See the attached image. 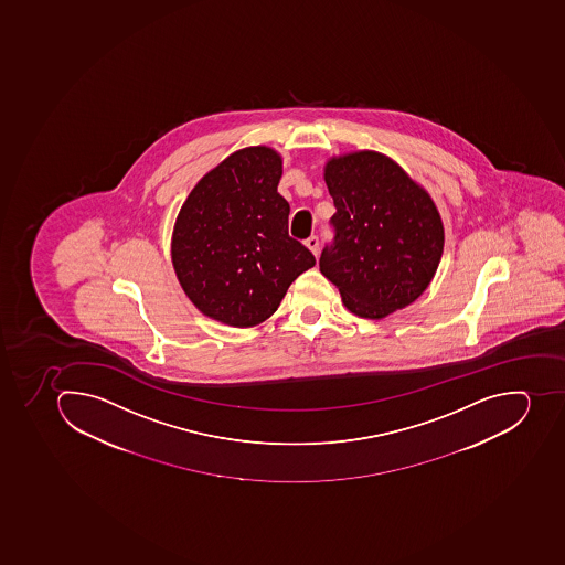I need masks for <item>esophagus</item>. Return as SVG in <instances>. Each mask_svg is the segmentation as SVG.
<instances>
[{
	"label": "esophagus",
	"instance_id": "34e87169",
	"mask_svg": "<svg viewBox=\"0 0 565 565\" xmlns=\"http://www.w3.org/2000/svg\"><path fill=\"white\" fill-rule=\"evenodd\" d=\"M305 246L312 252V255H316L318 257L319 252V238L318 237H308L307 241H305Z\"/></svg>",
	"mask_w": 565,
	"mask_h": 565
}]
</instances>
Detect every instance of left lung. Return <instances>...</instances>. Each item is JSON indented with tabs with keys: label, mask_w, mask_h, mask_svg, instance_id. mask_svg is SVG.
<instances>
[{
	"label": "left lung",
	"mask_w": 565,
	"mask_h": 565,
	"mask_svg": "<svg viewBox=\"0 0 565 565\" xmlns=\"http://www.w3.org/2000/svg\"><path fill=\"white\" fill-rule=\"evenodd\" d=\"M324 182L337 209L335 241L319 269L344 307L359 318L383 319L414 303L444 252L443 217L428 191L373 150L330 157Z\"/></svg>",
	"instance_id": "8db88e82"
}]
</instances>
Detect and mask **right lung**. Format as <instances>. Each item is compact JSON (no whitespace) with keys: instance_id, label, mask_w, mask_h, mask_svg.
Listing matches in <instances>:
<instances>
[{"instance_id":"1","label":"right lung","mask_w":565,"mask_h":565,"mask_svg":"<svg viewBox=\"0 0 565 565\" xmlns=\"http://www.w3.org/2000/svg\"><path fill=\"white\" fill-rule=\"evenodd\" d=\"M281 173L284 159L269 146L234 151L201 178L174 221L178 281L203 316L226 327L269 319L290 284L316 266L312 253L289 237Z\"/></svg>"}]
</instances>
